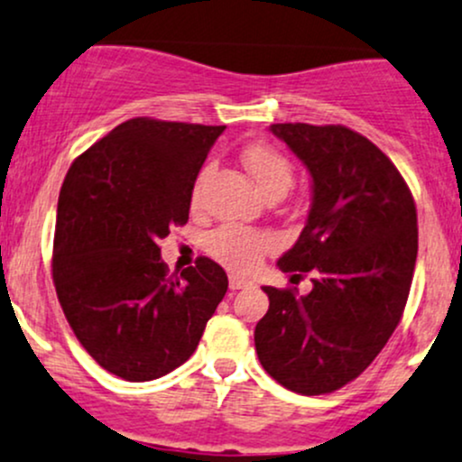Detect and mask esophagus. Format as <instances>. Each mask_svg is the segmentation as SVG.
I'll return each mask as SVG.
<instances>
[{"label": "esophagus", "instance_id": "esophagus-1", "mask_svg": "<svg viewBox=\"0 0 462 462\" xmlns=\"http://www.w3.org/2000/svg\"><path fill=\"white\" fill-rule=\"evenodd\" d=\"M247 287H252L250 281H245V278H241V276H230L232 291H236V289H247Z\"/></svg>", "mask_w": 462, "mask_h": 462}]
</instances>
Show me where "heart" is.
Here are the masks:
<instances>
[{
	"mask_svg": "<svg viewBox=\"0 0 462 462\" xmlns=\"http://www.w3.org/2000/svg\"><path fill=\"white\" fill-rule=\"evenodd\" d=\"M243 166L247 169L258 190L263 195L272 190H289L293 184L291 164L281 151L267 144H252L243 151ZM206 173L199 177L192 199L199 201L201 184H204ZM276 245L272 235L256 230H245V227H221L210 236V254L223 263L227 270L235 272H252L261 263V258Z\"/></svg>",
	"mask_w": 462,
	"mask_h": 462,
	"instance_id": "heart-1",
	"label": "heart"
}]
</instances>
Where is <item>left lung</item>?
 Wrapping results in <instances>:
<instances>
[{"label":"left lung","mask_w":462,"mask_h":462,"mask_svg":"<svg viewBox=\"0 0 462 462\" xmlns=\"http://www.w3.org/2000/svg\"><path fill=\"white\" fill-rule=\"evenodd\" d=\"M311 175V208L282 272H311L313 289L263 287L256 324L263 368L300 394H324L371 366L397 328L419 250L412 192L371 140L342 125H272Z\"/></svg>","instance_id":"1"}]
</instances>
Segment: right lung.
<instances>
[{
    "label": "right lung",
    "mask_w": 462,
    "mask_h": 462,
    "mask_svg": "<svg viewBox=\"0 0 462 462\" xmlns=\"http://www.w3.org/2000/svg\"><path fill=\"white\" fill-rule=\"evenodd\" d=\"M226 126L134 118L74 160L60 186L52 278L74 336L105 371L151 382L195 353L227 291L210 258L166 276L157 241L189 221Z\"/></svg>",
    "instance_id": "add662e5"
}]
</instances>
